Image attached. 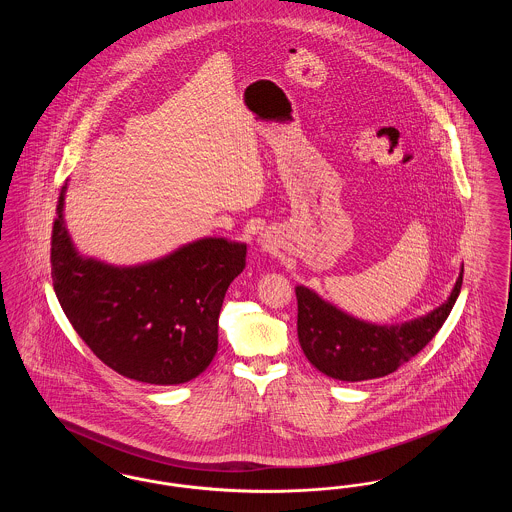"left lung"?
<instances>
[{"label":"left lung","instance_id":"8db88e82","mask_svg":"<svg viewBox=\"0 0 512 512\" xmlns=\"http://www.w3.org/2000/svg\"><path fill=\"white\" fill-rule=\"evenodd\" d=\"M434 311L401 324H372L343 313L305 286H297V336L305 357L330 378L361 382L382 378L409 363L438 334L463 286Z\"/></svg>","mask_w":512,"mask_h":512}]
</instances>
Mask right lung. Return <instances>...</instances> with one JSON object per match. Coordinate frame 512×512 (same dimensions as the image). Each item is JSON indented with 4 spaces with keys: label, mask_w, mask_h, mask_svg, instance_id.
Wrapping results in <instances>:
<instances>
[{
    "label": "right lung",
    "mask_w": 512,
    "mask_h": 512,
    "mask_svg": "<svg viewBox=\"0 0 512 512\" xmlns=\"http://www.w3.org/2000/svg\"><path fill=\"white\" fill-rule=\"evenodd\" d=\"M57 201L51 232L55 295L76 334L109 368L155 386L190 382L219 349V315L247 245L201 238L134 267L82 257Z\"/></svg>",
    "instance_id": "right-lung-1"
}]
</instances>
